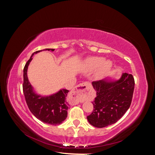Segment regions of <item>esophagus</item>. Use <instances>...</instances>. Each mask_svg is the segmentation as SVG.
<instances>
[{
	"label": "esophagus",
	"mask_w": 155,
	"mask_h": 155,
	"mask_svg": "<svg viewBox=\"0 0 155 155\" xmlns=\"http://www.w3.org/2000/svg\"><path fill=\"white\" fill-rule=\"evenodd\" d=\"M88 86V83L85 82L79 84L75 87L70 94V96L72 98V102L74 104H78L81 102L85 97L86 91Z\"/></svg>",
	"instance_id": "obj_1"
}]
</instances>
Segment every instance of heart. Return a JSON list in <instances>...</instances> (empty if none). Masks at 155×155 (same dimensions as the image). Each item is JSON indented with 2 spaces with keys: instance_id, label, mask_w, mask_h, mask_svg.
<instances>
[{
  "instance_id": "1",
  "label": "heart",
  "mask_w": 155,
  "mask_h": 155,
  "mask_svg": "<svg viewBox=\"0 0 155 155\" xmlns=\"http://www.w3.org/2000/svg\"><path fill=\"white\" fill-rule=\"evenodd\" d=\"M86 66L88 70H94L98 67L97 73V74H101L109 70L112 63L109 61H104L101 58L94 57L87 59L86 62Z\"/></svg>"
}]
</instances>
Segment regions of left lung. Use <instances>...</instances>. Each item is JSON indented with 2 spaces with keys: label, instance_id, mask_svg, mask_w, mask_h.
<instances>
[{
  "label": "left lung",
  "instance_id": "left-lung-1",
  "mask_svg": "<svg viewBox=\"0 0 155 155\" xmlns=\"http://www.w3.org/2000/svg\"><path fill=\"white\" fill-rule=\"evenodd\" d=\"M134 79L132 74L124 73L119 80L92 82L96 97L92 101L94 109L87 116L88 122L98 128L116 123L129 109L133 99Z\"/></svg>",
  "mask_w": 155,
  "mask_h": 155
}]
</instances>
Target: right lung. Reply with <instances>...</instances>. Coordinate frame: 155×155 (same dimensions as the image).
Returning a JSON list of instances; mask_svg holds the SVG:
<instances>
[{
	"label": "right lung",
	"instance_id": "add662e5",
	"mask_svg": "<svg viewBox=\"0 0 155 155\" xmlns=\"http://www.w3.org/2000/svg\"><path fill=\"white\" fill-rule=\"evenodd\" d=\"M43 50L54 51V49L46 48ZM42 50L36 51L32 54L26 62L23 70L22 89L28 107L31 113L37 119L44 123L58 125L67 118L69 105L66 97L69 91L62 89L55 94L47 97H42L36 94L27 77V70L32 56Z\"/></svg>",
	"mask_w": 155,
	"mask_h": 155
}]
</instances>
